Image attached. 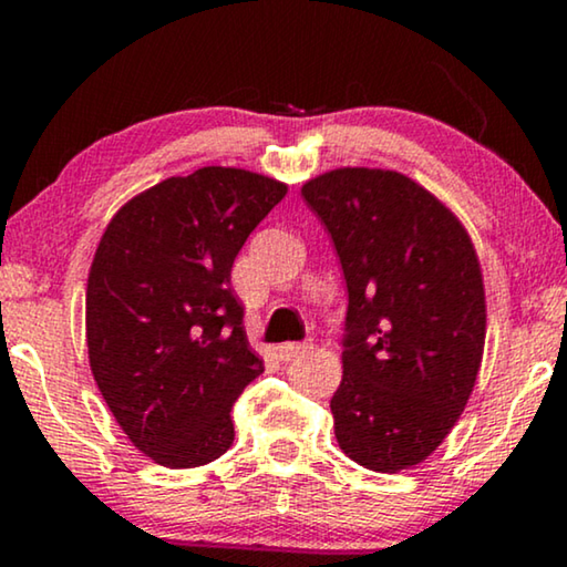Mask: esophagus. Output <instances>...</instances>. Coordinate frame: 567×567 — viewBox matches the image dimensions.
Listing matches in <instances>:
<instances>
[{
	"mask_svg": "<svg viewBox=\"0 0 567 567\" xmlns=\"http://www.w3.org/2000/svg\"><path fill=\"white\" fill-rule=\"evenodd\" d=\"M309 348H312L309 343H284L276 348V353L281 361H293V359H299V355H305Z\"/></svg>",
	"mask_w": 567,
	"mask_h": 567,
	"instance_id": "1",
	"label": "esophagus"
}]
</instances>
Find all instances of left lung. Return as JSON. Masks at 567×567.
Segmentation results:
<instances>
[{"mask_svg":"<svg viewBox=\"0 0 567 567\" xmlns=\"http://www.w3.org/2000/svg\"><path fill=\"white\" fill-rule=\"evenodd\" d=\"M301 196L348 286L343 379L330 400L338 446L374 472L415 467L460 421L483 363L485 284L470 231L394 169L338 167Z\"/></svg>","mask_w":567,"mask_h":567,"instance_id":"8db88e82","label":"left lung"}]
</instances>
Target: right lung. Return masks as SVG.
I'll use <instances>...</instances> for the list:
<instances>
[{
	"instance_id": "1",
	"label": "right lung",
	"mask_w": 567,
	"mask_h": 567,
	"mask_svg": "<svg viewBox=\"0 0 567 567\" xmlns=\"http://www.w3.org/2000/svg\"><path fill=\"white\" fill-rule=\"evenodd\" d=\"M289 185L200 167L126 200L87 276L90 369L131 444L162 467L208 464L235 441L229 410L262 371L231 266Z\"/></svg>"
}]
</instances>
